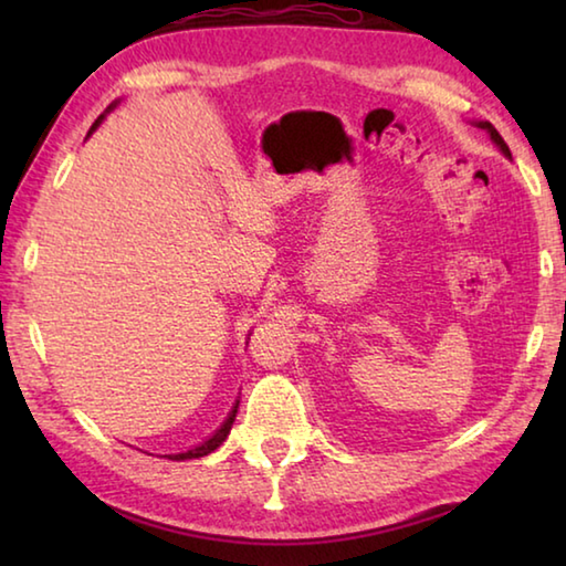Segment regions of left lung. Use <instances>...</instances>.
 <instances>
[{
  "label": "left lung",
  "instance_id": "1",
  "mask_svg": "<svg viewBox=\"0 0 566 566\" xmlns=\"http://www.w3.org/2000/svg\"><path fill=\"white\" fill-rule=\"evenodd\" d=\"M476 127H479V129H484L486 134H490V137H492V142H494V145L502 149V155H504V157H510V159H512V151H510V147H506V142L502 139V134H500V132H496V129L492 127V124H490V122H476Z\"/></svg>",
  "mask_w": 566,
  "mask_h": 566
}]
</instances>
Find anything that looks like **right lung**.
<instances>
[{"mask_svg":"<svg viewBox=\"0 0 566 566\" xmlns=\"http://www.w3.org/2000/svg\"><path fill=\"white\" fill-rule=\"evenodd\" d=\"M114 104H117V102H114ZM114 104H112V107H114ZM112 107H109V109H112ZM109 109H107V112H109ZM102 119H104V114H99V119L92 124V129H90V134H92L94 129H97V127H99V124H102ZM237 407H239V401H237V405H234V409H232V411H229V417L224 419V424H222V427H219V429H217V432H214L212 437H209V439H207V442H202V444H197V447H191V449H187V452H181V454H165V457H167V459H177V462H181V459H199V457H207V454H212V452H214V449H217L219 444H222V442H224V439H227V434H229V429H232V424H234V417H237Z\"/></svg>","mask_w":566,"mask_h":566,"instance_id":"1","label":"right lung"}]
</instances>
